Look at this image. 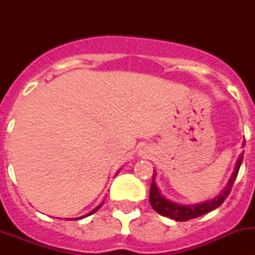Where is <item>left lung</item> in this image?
<instances>
[{
    "mask_svg": "<svg viewBox=\"0 0 255 255\" xmlns=\"http://www.w3.org/2000/svg\"><path fill=\"white\" fill-rule=\"evenodd\" d=\"M244 145V144H243ZM243 153L239 157L238 162H236L235 171L233 172L231 177L229 180V184L226 185V188L224 189V191L221 193L218 197H216L215 199L208 200V202H204V203L194 204V206H181V204L172 203L170 200H167L164 197H162L161 193H159L158 188L155 185L154 182V172H153V179H152V185H150L149 190V202L152 208L154 209L157 213H159L163 217L172 218L175 221H188L191 218H197L199 216H203L208 212L213 211L217 207H220L221 204L224 203L225 199L229 197L230 191L233 189L234 182H235L236 176H238L239 170H240V166H242L243 162Z\"/></svg>",
    "mask_w": 255,
    "mask_h": 255,
    "instance_id": "obj_1",
    "label": "left lung"
}]
</instances>
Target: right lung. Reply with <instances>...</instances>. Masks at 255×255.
I'll return each mask as SVG.
<instances>
[{
    "label": "right lung",
    "mask_w": 255,
    "mask_h": 255,
    "mask_svg": "<svg viewBox=\"0 0 255 255\" xmlns=\"http://www.w3.org/2000/svg\"><path fill=\"white\" fill-rule=\"evenodd\" d=\"M100 207H101V206H100ZM100 207H97V208H96V209H94V211H92V212H91V213H89V215H93V213H94V212H96V211H97V209H98V208H100ZM89 215H88V216H89Z\"/></svg>",
    "instance_id": "add662e5"
}]
</instances>
